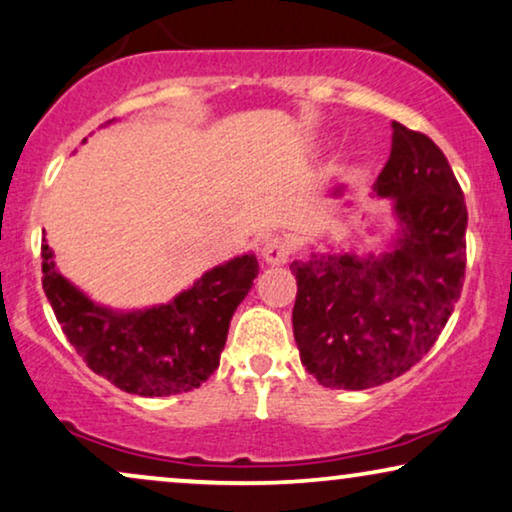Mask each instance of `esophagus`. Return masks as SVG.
I'll return each instance as SVG.
<instances>
[{
    "label": "esophagus",
    "mask_w": 512,
    "mask_h": 512,
    "mask_svg": "<svg viewBox=\"0 0 512 512\" xmlns=\"http://www.w3.org/2000/svg\"><path fill=\"white\" fill-rule=\"evenodd\" d=\"M292 252V245L283 234H267L260 241V255L269 264H285Z\"/></svg>",
    "instance_id": "1"
}]
</instances>
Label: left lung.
Here are the masks:
<instances>
[{"instance_id":"left-lung-1","label":"left lung","mask_w":512,"mask_h":512,"mask_svg":"<svg viewBox=\"0 0 512 512\" xmlns=\"http://www.w3.org/2000/svg\"><path fill=\"white\" fill-rule=\"evenodd\" d=\"M374 192L393 199L400 229L391 248L313 252L290 264L299 358L327 388L365 391L405 374L438 342L461 297L468 210L442 149L393 121Z\"/></svg>"}]
</instances>
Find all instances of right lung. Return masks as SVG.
Masks as SVG:
<instances>
[{"label": "right lung", "instance_id": "obj_1", "mask_svg": "<svg viewBox=\"0 0 512 512\" xmlns=\"http://www.w3.org/2000/svg\"><path fill=\"white\" fill-rule=\"evenodd\" d=\"M42 271L51 309L86 365L121 391L161 398L194 391L217 370L231 316L250 292L260 264L252 252L234 257L168 304L142 311L95 304L58 274L46 243Z\"/></svg>", "mask_w": 512, "mask_h": 512}]
</instances>
